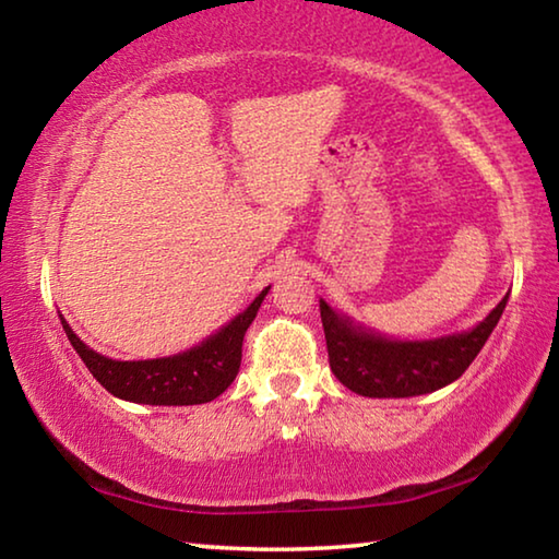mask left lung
<instances>
[{
    "instance_id": "1",
    "label": "left lung",
    "mask_w": 559,
    "mask_h": 559,
    "mask_svg": "<svg viewBox=\"0 0 559 559\" xmlns=\"http://www.w3.org/2000/svg\"><path fill=\"white\" fill-rule=\"evenodd\" d=\"M506 302L508 296L490 310L484 323L466 333L402 343L355 325L320 300L330 370L347 390L362 396L396 400L437 392L468 370L503 316Z\"/></svg>"
}]
</instances>
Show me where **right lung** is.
I'll return each mask as SVG.
<instances>
[{"instance_id": "right-lung-1", "label": "right lung", "mask_w": 559, "mask_h": 559, "mask_svg": "<svg viewBox=\"0 0 559 559\" xmlns=\"http://www.w3.org/2000/svg\"><path fill=\"white\" fill-rule=\"evenodd\" d=\"M266 293L269 288L261 290L243 313L236 316L219 333L206 337L202 345L173 357L120 362V359H110L91 349L63 318L61 325L75 353L86 362L88 372L112 396L153 406L204 404L216 400L239 374L243 335L253 323V318H257Z\"/></svg>"}]
</instances>
